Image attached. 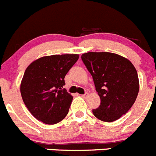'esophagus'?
I'll list each match as a JSON object with an SVG mask.
<instances>
[{
    "label": "esophagus",
    "mask_w": 156,
    "mask_h": 156,
    "mask_svg": "<svg viewBox=\"0 0 156 156\" xmlns=\"http://www.w3.org/2000/svg\"><path fill=\"white\" fill-rule=\"evenodd\" d=\"M87 95H88V94H87V93H85L84 94H82V95H81V96L83 97V98H87Z\"/></svg>",
    "instance_id": "34e87169"
}]
</instances>
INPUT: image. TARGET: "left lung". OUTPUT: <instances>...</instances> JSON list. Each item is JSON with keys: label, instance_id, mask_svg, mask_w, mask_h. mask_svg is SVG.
<instances>
[{"label": "left lung", "instance_id": "obj_1", "mask_svg": "<svg viewBox=\"0 0 156 156\" xmlns=\"http://www.w3.org/2000/svg\"><path fill=\"white\" fill-rule=\"evenodd\" d=\"M92 76L100 106L92 110L98 119L112 122L129 111L139 92L137 72L129 60L109 52H88L81 56Z\"/></svg>", "mask_w": 156, "mask_h": 156}]
</instances>
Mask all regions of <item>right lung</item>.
<instances>
[{
	"mask_svg": "<svg viewBox=\"0 0 156 156\" xmlns=\"http://www.w3.org/2000/svg\"><path fill=\"white\" fill-rule=\"evenodd\" d=\"M78 59V54L46 56L26 69L20 84L21 96L38 121L54 125L68 114L73 97L63 88L64 79Z\"/></svg>",
	"mask_w": 156,
	"mask_h": 156,
	"instance_id": "1",
	"label": "right lung"
}]
</instances>
